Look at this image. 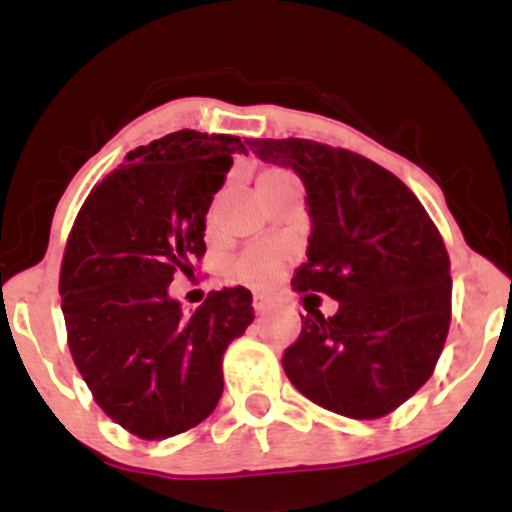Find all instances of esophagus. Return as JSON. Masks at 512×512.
Instances as JSON below:
<instances>
[{"label": "esophagus", "instance_id": "esophagus-1", "mask_svg": "<svg viewBox=\"0 0 512 512\" xmlns=\"http://www.w3.org/2000/svg\"><path fill=\"white\" fill-rule=\"evenodd\" d=\"M252 308H255V313H264V310L269 308L267 296H262V293H252Z\"/></svg>", "mask_w": 512, "mask_h": 512}]
</instances>
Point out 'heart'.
Here are the masks:
<instances>
[{
  "instance_id": "1",
  "label": "heart",
  "mask_w": 512,
  "mask_h": 512,
  "mask_svg": "<svg viewBox=\"0 0 512 512\" xmlns=\"http://www.w3.org/2000/svg\"><path fill=\"white\" fill-rule=\"evenodd\" d=\"M274 175H286V173L284 170H267V173H262V178H274ZM272 267H274L272 250L250 248L238 257L236 264H233V272H236L240 279L255 281V279H260V276L267 274Z\"/></svg>"
}]
</instances>
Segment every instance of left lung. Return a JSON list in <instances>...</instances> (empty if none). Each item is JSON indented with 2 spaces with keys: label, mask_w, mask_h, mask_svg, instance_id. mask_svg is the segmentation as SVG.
<instances>
[{
  "label": "left lung",
  "mask_w": 512,
  "mask_h": 512,
  "mask_svg": "<svg viewBox=\"0 0 512 512\" xmlns=\"http://www.w3.org/2000/svg\"><path fill=\"white\" fill-rule=\"evenodd\" d=\"M305 187L308 260L291 284L339 303L301 315L284 354L298 392L349 419H378L431 378L450 327V257L431 216L390 170L308 139H250Z\"/></svg>",
  "instance_id": "left-lung-1"
}]
</instances>
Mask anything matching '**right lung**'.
I'll list each match as a JSON object with an SVG mask.
<instances>
[{"instance_id":"obj_1","label":"right lung","mask_w":512,"mask_h":512,"mask_svg":"<svg viewBox=\"0 0 512 512\" xmlns=\"http://www.w3.org/2000/svg\"><path fill=\"white\" fill-rule=\"evenodd\" d=\"M240 137L180 129L129 151L91 190L64 250L60 296L74 363L110 419L161 440L204 421L223 392V351L252 320L243 286L192 315L173 274L204 255L211 199Z\"/></svg>"}]
</instances>
